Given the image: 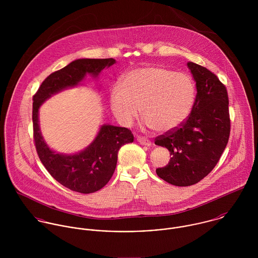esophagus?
Returning <instances> with one entry per match:
<instances>
[{
  "instance_id": "34e87169",
  "label": "esophagus",
  "mask_w": 258,
  "mask_h": 258,
  "mask_svg": "<svg viewBox=\"0 0 258 258\" xmlns=\"http://www.w3.org/2000/svg\"><path fill=\"white\" fill-rule=\"evenodd\" d=\"M137 141L141 144V145H144V146H147L150 147L151 146V141L148 140L147 138H144V137H138L137 138Z\"/></svg>"
}]
</instances>
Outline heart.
I'll list each match as a JSON object with an SVG mask.
<instances>
[{
  "mask_svg": "<svg viewBox=\"0 0 258 258\" xmlns=\"http://www.w3.org/2000/svg\"><path fill=\"white\" fill-rule=\"evenodd\" d=\"M120 83L111 88L109 103L124 126L131 125L142 112L148 127L158 133H170L184 124L195 105L192 79L164 67L131 70L122 75Z\"/></svg>",
  "mask_w": 258,
  "mask_h": 258,
  "instance_id": "heart-1",
  "label": "heart"
}]
</instances>
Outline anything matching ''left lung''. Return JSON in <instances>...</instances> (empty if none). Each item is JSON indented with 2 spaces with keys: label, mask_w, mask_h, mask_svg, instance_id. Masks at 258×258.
Wrapping results in <instances>:
<instances>
[{
  "label": "left lung",
  "mask_w": 258,
  "mask_h": 258,
  "mask_svg": "<svg viewBox=\"0 0 258 258\" xmlns=\"http://www.w3.org/2000/svg\"><path fill=\"white\" fill-rule=\"evenodd\" d=\"M196 82L197 95L189 117L177 130L157 137L155 144L167 148L170 162L156 169L169 184H197L215 168L226 147L230 131L225 86L206 68L187 62Z\"/></svg>",
  "instance_id": "left-lung-1"
}]
</instances>
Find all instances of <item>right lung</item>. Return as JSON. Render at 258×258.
Wrapping results in <instances>:
<instances>
[{
    "label": "right lung",
    "mask_w": 258,
    "mask_h": 258,
    "mask_svg": "<svg viewBox=\"0 0 258 258\" xmlns=\"http://www.w3.org/2000/svg\"><path fill=\"white\" fill-rule=\"evenodd\" d=\"M115 62L113 58L74 60L60 71L48 75L34 96L33 123L37 155L52 178L74 191L90 194L107 184L115 171L120 148L133 142V134L125 127L103 124L87 147L74 154L58 153L46 144L41 135L39 108L52 95L81 85L86 74L97 80L100 73Z\"/></svg>",
    "instance_id": "obj_1"
}]
</instances>
